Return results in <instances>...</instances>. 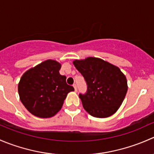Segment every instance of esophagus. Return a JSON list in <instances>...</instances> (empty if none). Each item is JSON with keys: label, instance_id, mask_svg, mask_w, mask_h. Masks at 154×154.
Listing matches in <instances>:
<instances>
[{"label": "esophagus", "instance_id": "esophagus-1", "mask_svg": "<svg viewBox=\"0 0 154 154\" xmlns=\"http://www.w3.org/2000/svg\"><path fill=\"white\" fill-rule=\"evenodd\" d=\"M73 86H74V91H77V85H76V84H74V85H73Z\"/></svg>", "mask_w": 154, "mask_h": 154}]
</instances>
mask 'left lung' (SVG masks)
<instances>
[{
  "instance_id": "obj_1",
  "label": "left lung",
  "mask_w": 154,
  "mask_h": 154,
  "mask_svg": "<svg viewBox=\"0 0 154 154\" xmlns=\"http://www.w3.org/2000/svg\"><path fill=\"white\" fill-rule=\"evenodd\" d=\"M73 64L86 82V93L79 94L85 110L96 118H107L116 113L128 88L120 68L96 57L76 60Z\"/></svg>"
}]
</instances>
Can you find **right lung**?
I'll list each match as a JSON object with an SVG mask.
<instances>
[{
	"mask_svg": "<svg viewBox=\"0 0 154 154\" xmlns=\"http://www.w3.org/2000/svg\"><path fill=\"white\" fill-rule=\"evenodd\" d=\"M61 64L48 60L26 71L18 83L20 100L33 116L51 118L63 106L68 93L74 87L66 83V77L60 74Z\"/></svg>",
	"mask_w": 154,
	"mask_h": 154,
	"instance_id": "add662e5",
	"label": "right lung"
}]
</instances>
